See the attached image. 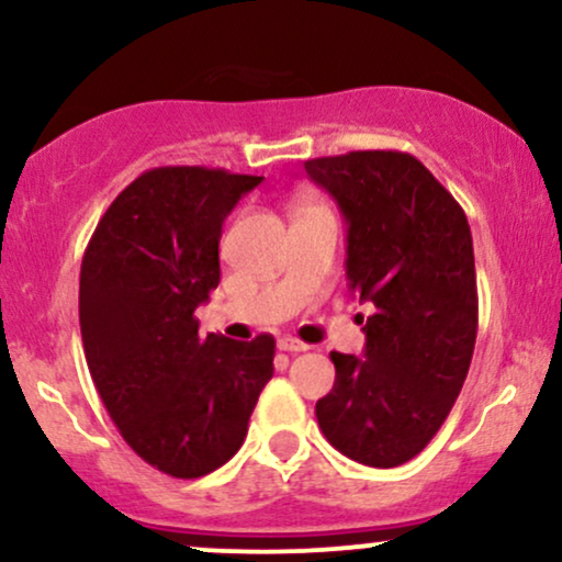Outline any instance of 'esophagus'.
<instances>
[{
    "label": "esophagus",
    "mask_w": 562,
    "mask_h": 562,
    "mask_svg": "<svg viewBox=\"0 0 562 562\" xmlns=\"http://www.w3.org/2000/svg\"><path fill=\"white\" fill-rule=\"evenodd\" d=\"M277 348L280 351H288V353H301V351H308V346L303 344L299 338H290V335H282L280 340H277Z\"/></svg>",
    "instance_id": "34e87169"
}]
</instances>
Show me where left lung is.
I'll return each instance as SVG.
<instances>
[{
  "instance_id": "8db88e82",
  "label": "left lung",
  "mask_w": 562,
  "mask_h": 562,
  "mask_svg": "<svg viewBox=\"0 0 562 562\" xmlns=\"http://www.w3.org/2000/svg\"><path fill=\"white\" fill-rule=\"evenodd\" d=\"M303 166L348 224V288L375 306L362 357L330 353L335 385L317 402V423L362 465H404L447 420L473 359L479 288L468 216L409 153L357 150Z\"/></svg>"
}]
</instances>
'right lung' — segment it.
Segmentation results:
<instances>
[{"label": "right lung", "instance_id": "add662e5", "mask_svg": "<svg viewBox=\"0 0 562 562\" xmlns=\"http://www.w3.org/2000/svg\"><path fill=\"white\" fill-rule=\"evenodd\" d=\"M263 177L203 166L139 173L83 250V353L108 415L147 465L200 479L243 447L274 375V338L198 335L218 285L222 224Z\"/></svg>", "mask_w": 562, "mask_h": 562}]
</instances>
